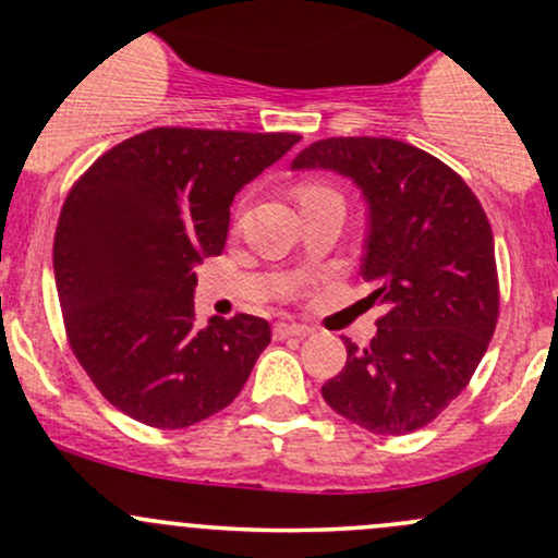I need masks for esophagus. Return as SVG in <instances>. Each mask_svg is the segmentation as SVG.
I'll list each match as a JSON object with an SVG mask.
<instances>
[{
    "instance_id": "esophagus-1",
    "label": "esophagus",
    "mask_w": 558,
    "mask_h": 558,
    "mask_svg": "<svg viewBox=\"0 0 558 558\" xmlns=\"http://www.w3.org/2000/svg\"><path fill=\"white\" fill-rule=\"evenodd\" d=\"M312 328L302 323H278L275 326V339H291V336H310Z\"/></svg>"
}]
</instances>
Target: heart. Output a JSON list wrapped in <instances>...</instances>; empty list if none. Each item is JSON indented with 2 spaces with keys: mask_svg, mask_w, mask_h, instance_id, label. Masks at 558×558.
<instances>
[{
  "mask_svg": "<svg viewBox=\"0 0 558 558\" xmlns=\"http://www.w3.org/2000/svg\"><path fill=\"white\" fill-rule=\"evenodd\" d=\"M320 193H328L326 185H315V182H307V185L299 187V201H307V198H315V195Z\"/></svg>",
  "mask_w": 558,
  "mask_h": 558,
  "instance_id": "obj_1",
  "label": "heart"
}]
</instances>
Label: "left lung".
<instances>
[{
    "label": "left lung",
    "instance_id": "1",
    "mask_svg": "<svg viewBox=\"0 0 558 558\" xmlns=\"http://www.w3.org/2000/svg\"><path fill=\"white\" fill-rule=\"evenodd\" d=\"M291 169L336 171L363 193V302L384 310L368 347L344 339L347 365L323 400L373 434L424 428L466 389L498 323L485 209L456 171L400 140L328 137Z\"/></svg>",
    "mask_w": 558,
    "mask_h": 558
}]
</instances>
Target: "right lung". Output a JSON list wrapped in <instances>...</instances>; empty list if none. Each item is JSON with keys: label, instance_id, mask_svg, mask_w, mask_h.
Returning <instances> with one entry per match:
<instances>
[{"label": "right lung", "instance_id": "add662e5", "mask_svg": "<svg viewBox=\"0 0 558 558\" xmlns=\"http://www.w3.org/2000/svg\"><path fill=\"white\" fill-rule=\"evenodd\" d=\"M299 134L158 130L97 158L54 230L65 333L100 395L130 418L185 428L228 408L269 344L254 315L195 323V265L219 256L230 206Z\"/></svg>", "mask_w": 558, "mask_h": 558}]
</instances>
